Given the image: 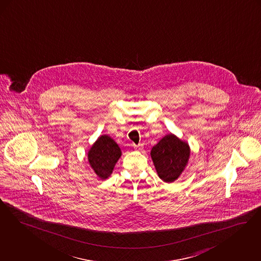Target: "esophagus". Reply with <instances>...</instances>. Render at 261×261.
I'll list each match as a JSON object with an SVG mask.
<instances>
[{
  "label": "esophagus",
  "instance_id": "34e87169",
  "mask_svg": "<svg viewBox=\"0 0 261 261\" xmlns=\"http://www.w3.org/2000/svg\"><path fill=\"white\" fill-rule=\"evenodd\" d=\"M134 147L136 148H138V149H142V147H143V145L142 144H139V145H133Z\"/></svg>",
  "mask_w": 261,
  "mask_h": 261
}]
</instances>
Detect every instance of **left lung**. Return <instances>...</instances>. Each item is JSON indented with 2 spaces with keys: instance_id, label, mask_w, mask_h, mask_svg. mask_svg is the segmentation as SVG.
I'll list each match as a JSON object with an SVG mask.
<instances>
[{
  "instance_id": "8db88e82",
  "label": "left lung",
  "mask_w": 261,
  "mask_h": 261,
  "mask_svg": "<svg viewBox=\"0 0 261 261\" xmlns=\"http://www.w3.org/2000/svg\"><path fill=\"white\" fill-rule=\"evenodd\" d=\"M189 154L188 144L173 134L161 139L150 152L158 176L166 182H173L179 177L188 163Z\"/></svg>"
}]
</instances>
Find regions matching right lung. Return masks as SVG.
<instances>
[{
  "instance_id": "add662e5",
  "label": "right lung",
  "mask_w": 261,
  "mask_h": 261,
  "mask_svg": "<svg viewBox=\"0 0 261 261\" xmlns=\"http://www.w3.org/2000/svg\"><path fill=\"white\" fill-rule=\"evenodd\" d=\"M121 155L118 145L109 137L103 135L95 142L88 152V161L97 176L105 179L112 174L115 163Z\"/></svg>"
}]
</instances>
